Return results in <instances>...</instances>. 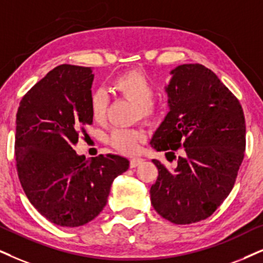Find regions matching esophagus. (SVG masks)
<instances>
[{
  "label": "esophagus",
  "instance_id": "obj_1",
  "mask_svg": "<svg viewBox=\"0 0 263 263\" xmlns=\"http://www.w3.org/2000/svg\"><path fill=\"white\" fill-rule=\"evenodd\" d=\"M143 162V159H141V158H134V159H131V160H129V167H137L138 165H141Z\"/></svg>",
  "mask_w": 263,
  "mask_h": 263
}]
</instances>
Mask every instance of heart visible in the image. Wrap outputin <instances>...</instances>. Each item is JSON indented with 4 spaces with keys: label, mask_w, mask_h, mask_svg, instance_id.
<instances>
[{
    "label": "heart",
    "mask_w": 263,
    "mask_h": 263,
    "mask_svg": "<svg viewBox=\"0 0 263 263\" xmlns=\"http://www.w3.org/2000/svg\"><path fill=\"white\" fill-rule=\"evenodd\" d=\"M112 92L121 96L136 104L137 116L148 124H154L162 118L165 105L161 102L154 101L155 87L144 72L141 70H128L111 80ZM91 115L96 121H103L107 110V98L104 93L96 91L89 99ZM144 132L139 128L115 129L110 136V143L115 149L126 155L136 154L139 144L144 141Z\"/></svg>",
    "instance_id": "obj_1"
}]
</instances>
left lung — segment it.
I'll use <instances>...</instances> for the list:
<instances>
[{
  "mask_svg": "<svg viewBox=\"0 0 263 263\" xmlns=\"http://www.w3.org/2000/svg\"><path fill=\"white\" fill-rule=\"evenodd\" d=\"M171 74L170 111L151 144L167 158L179 149L182 155L172 171L153 160L159 176L151 200L165 220L191 224L210 217L233 189L247 129L238 98L210 69L183 64Z\"/></svg>",
  "mask_w": 263,
  "mask_h": 263,
  "instance_id": "obj_1",
  "label": "left lung"
}]
</instances>
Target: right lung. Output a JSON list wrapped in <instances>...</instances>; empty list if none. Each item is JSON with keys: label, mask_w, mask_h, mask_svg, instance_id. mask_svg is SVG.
Returning a JSON list of instances; mask_svg holds the SVG:
<instances>
[{"label": "right lung", "mask_w": 263, "mask_h": 263, "mask_svg": "<svg viewBox=\"0 0 263 263\" xmlns=\"http://www.w3.org/2000/svg\"><path fill=\"white\" fill-rule=\"evenodd\" d=\"M88 66H55L26 92L16 111L15 162L24 193L52 223L79 227L107 205L112 181L128 168L119 155L86 160L72 149L92 125Z\"/></svg>", "instance_id": "right-lung-1"}]
</instances>
